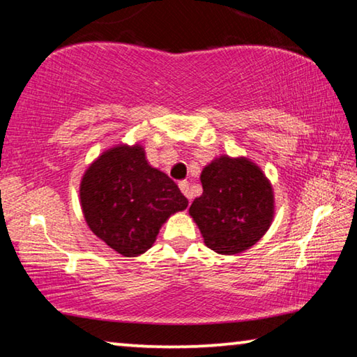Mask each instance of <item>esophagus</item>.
Segmentation results:
<instances>
[{"mask_svg": "<svg viewBox=\"0 0 357 357\" xmlns=\"http://www.w3.org/2000/svg\"><path fill=\"white\" fill-rule=\"evenodd\" d=\"M179 189H181V192L184 193V195L189 198V202H192V197H190V193H189V183H187V181H179Z\"/></svg>", "mask_w": 357, "mask_h": 357, "instance_id": "1", "label": "esophagus"}]
</instances>
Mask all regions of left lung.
Listing matches in <instances>:
<instances>
[{"label": "left lung", "instance_id": "8db88e82", "mask_svg": "<svg viewBox=\"0 0 357 357\" xmlns=\"http://www.w3.org/2000/svg\"><path fill=\"white\" fill-rule=\"evenodd\" d=\"M203 193L189 214L204 244L234 255L257 244L274 219V190L261 168L247 157L222 154L202 172Z\"/></svg>", "mask_w": 357, "mask_h": 357}]
</instances>
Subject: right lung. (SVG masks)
<instances>
[{
    "instance_id": "1",
    "label": "right lung",
    "mask_w": 357,
    "mask_h": 357,
    "mask_svg": "<svg viewBox=\"0 0 357 357\" xmlns=\"http://www.w3.org/2000/svg\"><path fill=\"white\" fill-rule=\"evenodd\" d=\"M80 204L96 236L123 257H138L153 247L168 217L189 202L174 181L149 165L140 143H121L83 173Z\"/></svg>"
}]
</instances>
